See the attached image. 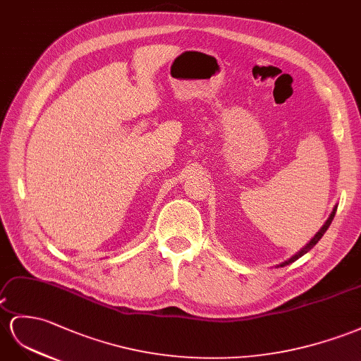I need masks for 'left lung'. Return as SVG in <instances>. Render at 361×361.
Returning <instances> with one entry per match:
<instances>
[{"mask_svg":"<svg viewBox=\"0 0 361 361\" xmlns=\"http://www.w3.org/2000/svg\"><path fill=\"white\" fill-rule=\"evenodd\" d=\"M336 210H337V207H334V210H332V214H331V216L328 218V221H326V223H325V226H323L320 230H319V232L316 233V236H314L312 239H311V241H310V244H307V247H305V248H302V250L298 253V255H294L293 257H291V259H288V261H285L281 267H285V265H288V264H291V262H294V261H298L299 259V257L300 256H303L305 253H308L310 250H311V248L314 247V245H316L319 241H320V238L323 236V233H325L326 232V230H328V227H329V224H331V221L332 219H334V215H336Z\"/></svg>","mask_w":361,"mask_h":361,"instance_id":"obj_1","label":"left lung"}]
</instances>
